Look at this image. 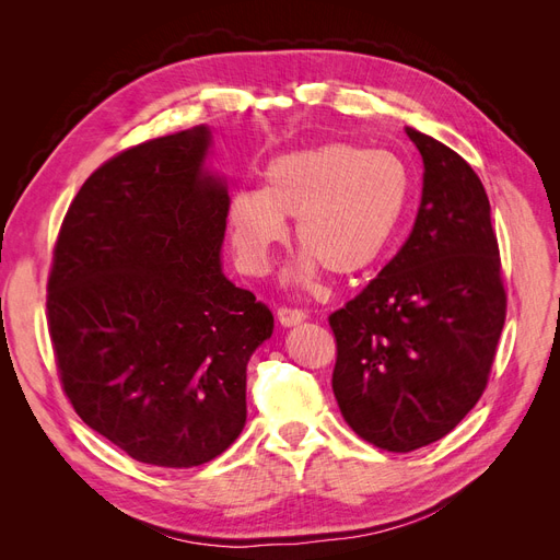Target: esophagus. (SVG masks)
I'll return each mask as SVG.
<instances>
[{"label": "esophagus", "mask_w": 560, "mask_h": 560, "mask_svg": "<svg viewBox=\"0 0 560 560\" xmlns=\"http://www.w3.org/2000/svg\"><path fill=\"white\" fill-rule=\"evenodd\" d=\"M278 319H280V325H284V327H294V325H301V322L306 319V311L282 306V308H278Z\"/></svg>", "instance_id": "obj_1"}]
</instances>
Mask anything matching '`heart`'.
<instances>
[{"instance_id":"heart-1","label":"heart","mask_w":560,"mask_h":560,"mask_svg":"<svg viewBox=\"0 0 560 560\" xmlns=\"http://www.w3.org/2000/svg\"><path fill=\"white\" fill-rule=\"evenodd\" d=\"M261 177V189L235 191L226 206L235 261L252 276L264 273L284 241L287 217H296L294 238L303 247L296 280L317 266L336 278L362 276L395 243L413 196L399 156L348 142L290 151Z\"/></svg>"}]
</instances>
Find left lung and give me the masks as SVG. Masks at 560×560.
<instances>
[{
    "label": "left lung",
    "instance_id": "obj_1",
    "mask_svg": "<svg viewBox=\"0 0 560 560\" xmlns=\"http://www.w3.org/2000/svg\"><path fill=\"white\" fill-rule=\"evenodd\" d=\"M406 135L425 165L413 231L378 278L329 315L338 409L354 434L393 453L439 442L474 409L506 317L479 175L430 135Z\"/></svg>",
    "mask_w": 560,
    "mask_h": 560
}]
</instances>
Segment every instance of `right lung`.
Returning a JSON list of instances; mask_svg holds the SVG:
<instances>
[{"label": "right lung", "instance_id": "obj_1", "mask_svg": "<svg viewBox=\"0 0 560 560\" xmlns=\"http://www.w3.org/2000/svg\"><path fill=\"white\" fill-rule=\"evenodd\" d=\"M210 130L135 144L83 182L48 276L46 319L79 418L132 460L196 467L245 428L247 362L273 313L222 273L226 184Z\"/></svg>", "mask_w": 560, "mask_h": 560}]
</instances>
